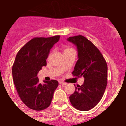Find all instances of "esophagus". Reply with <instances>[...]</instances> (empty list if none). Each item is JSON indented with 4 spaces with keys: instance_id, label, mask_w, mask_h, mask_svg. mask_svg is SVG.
Listing matches in <instances>:
<instances>
[{
    "instance_id": "obj_1",
    "label": "esophagus",
    "mask_w": 126,
    "mask_h": 126,
    "mask_svg": "<svg viewBox=\"0 0 126 126\" xmlns=\"http://www.w3.org/2000/svg\"><path fill=\"white\" fill-rule=\"evenodd\" d=\"M59 83H60V84H62V86H65V85H66L67 84V83H65V82H64V81H60Z\"/></svg>"
}]
</instances>
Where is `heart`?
I'll return each instance as SVG.
<instances>
[{
  "label": "heart",
  "instance_id": "1",
  "mask_svg": "<svg viewBox=\"0 0 126 126\" xmlns=\"http://www.w3.org/2000/svg\"><path fill=\"white\" fill-rule=\"evenodd\" d=\"M70 49V48H68V49H66V50H69Z\"/></svg>",
  "mask_w": 126,
  "mask_h": 126
}]
</instances>
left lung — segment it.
<instances>
[{
    "label": "left lung",
    "mask_w": 126,
    "mask_h": 126,
    "mask_svg": "<svg viewBox=\"0 0 126 126\" xmlns=\"http://www.w3.org/2000/svg\"><path fill=\"white\" fill-rule=\"evenodd\" d=\"M67 40L74 43L78 51V60L72 74L84 78L83 85L75 86V92L69 96L70 102L77 110H90L99 103L105 91L107 64L98 48L84 36H71Z\"/></svg>",
    "instance_id": "8db88e82"
}]
</instances>
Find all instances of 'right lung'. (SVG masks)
I'll list each match as a JSON object with an SVG mask.
<instances>
[{
	"label": "right lung",
	"mask_w": 126,
	"mask_h": 126,
	"mask_svg": "<svg viewBox=\"0 0 126 126\" xmlns=\"http://www.w3.org/2000/svg\"><path fill=\"white\" fill-rule=\"evenodd\" d=\"M59 35L34 37L17 52L13 65V78L22 102L34 110H43L50 106L59 83L57 80L39 83L37 74L47 65L50 50L59 41Z\"/></svg>",
	"instance_id": "right-lung-1"
}]
</instances>
